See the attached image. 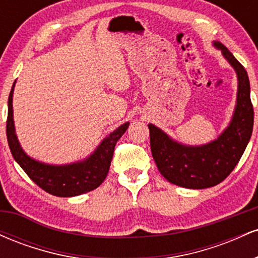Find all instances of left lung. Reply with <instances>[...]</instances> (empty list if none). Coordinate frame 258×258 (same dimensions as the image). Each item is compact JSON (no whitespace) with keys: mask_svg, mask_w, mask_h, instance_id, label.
<instances>
[{"mask_svg":"<svg viewBox=\"0 0 258 258\" xmlns=\"http://www.w3.org/2000/svg\"><path fill=\"white\" fill-rule=\"evenodd\" d=\"M238 76V96L229 126L204 146H184L149 123L150 149L160 173L172 184L189 189L217 185L229 176L252 135L253 106L246 70L221 42H214Z\"/></svg>","mask_w":258,"mask_h":258,"instance_id":"obj_1","label":"left lung"}]
</instances>
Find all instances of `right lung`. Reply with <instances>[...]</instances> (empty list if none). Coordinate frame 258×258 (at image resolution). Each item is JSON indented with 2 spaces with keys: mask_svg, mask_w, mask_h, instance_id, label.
<instances>
[{
  "mask_svg": "<svg viewBox=\"0 0 258 258\" xmlns=\"http://www.w3.org/2000/svg\"><path fill=\"white\" fill-rule=\"evenodd\" d=\"M13 90L14 85L8 97V116L7 126H6L7 141L14 160L30 177V179L34 180L47 193L61 198L76 197L98 188L109 172L116 142L126 132L130 123L126 122L117 127L108 137L103 139L93 154H91L84 161L60 165V166L43 164L26 155L18 142L16 130H14L13 105H12Z\"/></svg>",
  "mask_w": 258,
  "mask_h": 258,
  "instance_id": "obj_1",
  "label": "right lung"
}]
</instances>
